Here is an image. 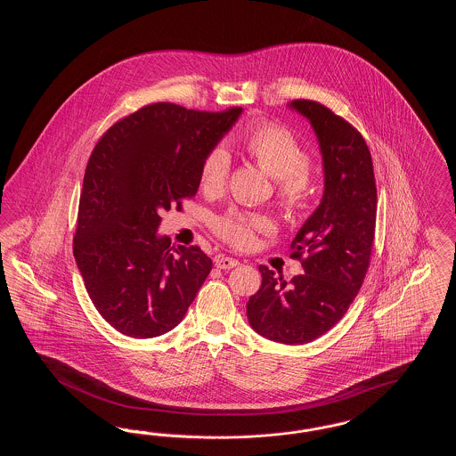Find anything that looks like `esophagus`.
<instances>
[{"label": "esophagus", "mask_w": 456, "mask_h": 456, "mask_svg": "<svg viewBox=\"0 0 456 456\" xmlns=\"http://www.w3.org/2000/svg\"><path fill=\"white\" fill-rule=\"evenodd\" d=\"M238 260L229 258V256H218L217 260H216V266L220 268V270H231V268H234V266H238Z\"/></svg>", "instance_id": "esophagus-1"}]
</instances>
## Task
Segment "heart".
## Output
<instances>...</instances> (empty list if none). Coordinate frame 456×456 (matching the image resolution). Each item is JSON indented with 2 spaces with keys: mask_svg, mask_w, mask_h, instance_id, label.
<instances>
[{
  "mask_svg": "<svg viewBox=\"0 0 456 456\" xmlns=\"http://www.w3.org/2000/svg\"><path fill=\"white\" fill-rule=\"evenodd\" d=\"M244 149L263 171L275 177L277 201L285 212L301 210L311 191V153L303 142L285 126L261 121L249 126ZM231 173V155L224 147H214L205 155L200 171V184L207 193L220 191ZM218 238L236 249H251L256 236L272 229L270 222L256 214L229 212L212 222Z\"/></svg>",
  "mask_w": 456,
  "mask_h": 456,
  "instance_id": "obj_1",
  "label": "heart"
}]
</instances>
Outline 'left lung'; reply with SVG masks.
Here are the masks:
<instances>
[{"mask_svg":"<svg viewBox=\"0 0 456 456\" xmlns=\"http://www.w3.org/2000/svg\"><path fill=\"white\" fill-rule=\"evenodd\" d=\"M318 136L325 193L290 244L303 275L290 282L260 266V290L249 297V325L287 346L307 344L337 325L361 290L376 227V181L368 143L357 128L316 101L296 99Z\"/></svg>","mask_w":456,"mask_h":456,"instance_id":"8db88e82","label":"left lung"}]
</instances>
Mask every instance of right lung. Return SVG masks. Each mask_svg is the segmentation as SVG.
<instances>
[{
  "instance_id": "right-lung-1",
  "label": "right lung",
  "mask_w": 456,
  "mask_h": 456,
  "mask_svg": "<svg viewBox=\"0 0 456 456\" xmlns=\"http://www.w3.org/2000/svg\"><path fill=\"white\" fill-rule=\"evenodd\" d=\"M240 108L143 106L116 121L90 153L73 255L99 314L119 333L152 338L179 325L212 270L198 246L159 238L160 212L183 210L210 152Z\"/></svg>"
}]
</instances>
